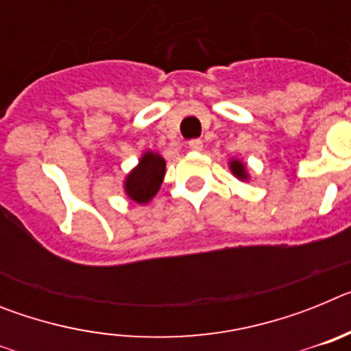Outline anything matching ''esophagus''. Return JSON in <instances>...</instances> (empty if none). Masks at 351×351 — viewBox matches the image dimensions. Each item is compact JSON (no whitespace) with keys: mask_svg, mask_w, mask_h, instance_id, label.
I'll use <instances>...</instances> for the list:
<instances>
[{"mask_svg":"<svg viewBox=\"0 0 351 351\" xmlns=\"http://www.w3.org/2000/svg\"><path fill=\"white\" fill-rule=\"evenodd\" d=\"M188 147H190L191 151H195V153H200L204 149V142L200 141V138H193V141L188 142Z\"/></svg>","mask_w":351,"mask_h":351,"instance_id":"1","label":"esophagus"}]
</instances>
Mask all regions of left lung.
I'll use <instances>...</instances> for the list:
<instances>
[{
  "instance_id": "8db88e82",
  "label": "left lung",
  "mask_w": 351,
  "mask_h": 351,
  "mask_svg": "<svg viewBox=\"0 0 351 351\" xmlns=\"http://www.w3.org/2000/svg\"><path fill=\"white\" fill-rule=\"evenodd\" d=\"M228 169H230V172L234 173L239 181H250V172H247L244 161L237 160V158H230V161H228Z\"/></svg>"
}]
</instances>
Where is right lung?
I'll list each match as a JSON object with an SVG mask.
<instances>
[{
	"instance_id": "obj_1",
	"label": "right lung",
	"mask_w": 351,
	"mask_h": 351,
	"mask_svg": "<svg viewBox=\"0 0 351 351\" xmlns=\"http://www.w3.org/2000/svg\"><path fill=\"white\" fill-rule=\"evenodd\" d=\"M165 158L156 151H145L138 160L137 167H133L126 173L123 188L125 195L135 204L145 206L160 191L161 182L165 178Z\"/></svg>"
}]
</instances>
